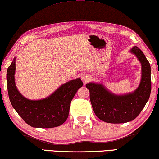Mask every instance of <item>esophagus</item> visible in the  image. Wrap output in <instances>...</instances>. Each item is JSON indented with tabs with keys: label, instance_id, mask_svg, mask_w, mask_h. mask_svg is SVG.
<instances>
[{
	"label": "esophagus",
	"instance_id": "34e87169",
	"mask_svg": "<svg viewBox=\"0 0 159 159\" xmlns=\"http://www.w3.org/2000/svg\"><path fill=\"white\" fill-rule=\"evenodd\" d=\"M82 81L84 82H87L90 80V76L89 75H82Z\"/></svg>",
	"mask_w": 159,
	"mask_h": 159
}]
</instances>
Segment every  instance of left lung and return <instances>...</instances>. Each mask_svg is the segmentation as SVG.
<instances>
[{
    "label": "left lung",
    "mask_w": 159,
    "mask_h": 159,
    "mask_svg": "<svg viewBox=\"0 0 159 159\" xmlns=\"http://www.w3.org/2000/svg\"><path fill=\"white\" fill-rule=\"evenodd\" d=\"M130 53L138 58L141 64V80L134 92L116 95L103 84L89 82L86 88L90 91V99L95 114L107 123L120 124L134 120L140 114L148 101L151 91V65L144 53L134 46Z\"/></svg>",
    "instance_id": "left-lung-1"
}]
</instances>
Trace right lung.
<instances>
[{"instance_id":"obj_1","label":"right lung","mask_w":159,"mask_h":159,"mask_svg":"<svg viewBox=\"0 0 159 159\" xmlns=\"http://www.w3.org/2000/svg\"><path fill=\"white\" fill-rule=\"evenodd\" d=\"M16 57L7 69V88L11 103L27 125L36 128H52L61 125L69 116L70 103L78 89L80 78L63 84L43 99L30 100L19 93L15 84Z\"/></svg>"}]
</instances>
